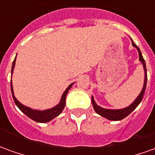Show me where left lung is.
<instances>
[{"instance_id":"left-lung-1","label":"left lung","mask_w":155,"mask_h":155,"mask_svg":"<svg viewBox=\"0 0 155 155\" xmlns=\"http://www.w3.org/2000/svg\"><path fill=\"white\" fill-rule=\"evenodd\" d=\"M132 41V40H131ZM132 45L133 46L136 48L139 52V57H140V61L142 62L143 66V70H144V83H143V86L142 91L140 92V94H139V96L135 99V101H134L132 104H130V106H128L126 108H124L121 110H108V109H104V108L101 107L97 105V104L95 103L94 98L92 96L91 98V101H92V104H93V107H94V110L98 114H100L101 116L106 118L108 120H123L124 118H125L128 116L129 114L132 112L133 110H135V108L140 104V103L142 101L143 97V94L145 92V89H146V84H147V70H146V64H145V61L143 60L142 54H141V51H140V48L137 46L134 43V41H132Z\"/></svg>"}]
</instances>
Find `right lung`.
I'll list each match as a JSON object with an SVG mask.
<instances>
[{
    "label": "right lung",
    "mask_w": 155,
    "mask_h": 155,
    "mask_svg": "<svg viewBox=\"0 0 155 155\" xmlns=\"http://www.w3.org/2000/svg\"><path fill=\"white\" fill-rule=\"evenodd\" d=\"M16 58V57H15ZM15 58L14 61H13V64H12V74L13 73V71H14V67H15ZM74 83L71 84L67 87V89L64 91V92L62 94L61 96V101L60 103L55 105L54 107L51 108V109H48V110H32L31 108L27 107V106H25L23 105L21 103H20L16 98L15 97L14 95V91H13V87H12V82L11 81V90H12V97H13V100L15 101L16 106L21 110L24 113V114L28 116L30 119L35 120V122H38V123H46V122H49L51 121V120H53L54 118H55L56 116H58L59 114H61L62 110H64V106H65V98H66V94H67L68 91L71 89L72 84Z\"/></svg>",
    "instance_id": "1"
}]
</instances>
